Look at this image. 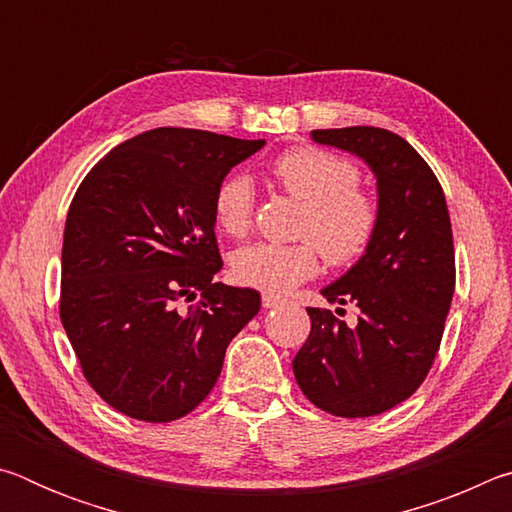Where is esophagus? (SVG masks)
<instances>
[{
	"label": "esophagus",
	"mask_w": 512,
	"mask_h": 512,
	"mask_svg": "<svg viewBox=\"0 0 512 512\" xmlns=\"http://www.w3.org/2000/svg\"><path fill=\"white\" fill-rule=\"evenodd\" d=\"M280 298H275V296H268V293H264L262 296V305H264V309H273V307H277L280 305Z\"/></svg>",
	"instance_id": "34e87169"
}]
</instances>
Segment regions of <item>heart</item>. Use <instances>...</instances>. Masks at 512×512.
Returning <instances> with one entry per match:
<instances>
[{"instance_id":"b5f03b06","label":"heart","mask_w":512,"mask_h":512,"mask_svg":"<svg viewBox=\"0 0 512 512\" xmlns=\"http://www.w3.org/2000/svg\"><path fill=\"white\" fill-rule=\"evenodd\" d=\"M273 180L291 198L305 205L293 246L253 244L232 257V277L244 287L284 296L318 271L319 248L329 266H348L366 253L379 223V207L359 189V169L350 160L314 146L277 155ZM255 210L253 180L244 173L228 176L216 187L214 216L221 230L244 237Z\"/></svg>"}]
</instances>
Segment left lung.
<instances>
[{
    "label": "left lung",
    "mask_w": 512,
    "mask_h": 512,
    "mask_svg": "<svg viewBox=\"0 0 512 512\" xmlns=\"http://www.w3.org/2000/svg\"><path fill=\"white\" fill-rule=\"evenodd\" d=\"M311 140L368 164L379 223L359 262L320 289L329 302L357 305V325L307 307L311 332L293 375L318 409L368 418L418 391L436 359L456 280L452 223L438 178L400 135L350 126L311 131Z\"/></svg>",
    "instance_id": "left-lung-1"
}]
</instances>
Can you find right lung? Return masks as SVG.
<instances>
[{"instance_id": "1", "label": "right lung", "mask_w": 512, "mask_h": 512, "mask_svg": "<svg viewBox=\"0 0 512 512\" xmlns=\"http://www.w3.org/2000/svg\"><path fill=\"white\" fill-rule=\"evenodd\" d=\"M266 140L153 128L94 164L69 205L60 320L85 379L144 422L194 411L262 305L214 282V194ZM186 307H182V302Z\"/></svg>"}]
</instances>
